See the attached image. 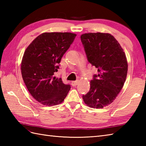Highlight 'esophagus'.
I'll return each mask as SVG.
<instances>
[{
    "label": "esophagus",
    "instance_id": "34e87169",
    "mask_svg": "<svg viewBox=\"0 0 146 146\" xmlns=\"http://www.w3.org/2000/svg\"><path fill=\"white\" fill-rule=\"evenodd\" d=\"M78 80H76V81H73L71 82V85L73 86H75L77 85V84H78Z\"/></svg>",
    "mask_w": 146,
    "mask_h": 146
}]
</instances>
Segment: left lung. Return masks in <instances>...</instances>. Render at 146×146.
Wrapping results in <instances>:
<instances>
[{
    "label": "left lung",
    "instance_id": "left-lung-1",
    "mask_svg": "<svg viewBox=\"0 0 146 146\" xmlns=\"http://www.w3.org/2000/svg\"><path fill=\"white\" fill-rule=\"evenodd\" d=\"M87 60L98 69L90 89L83 95L91 108H102L112 103L122 90L127 74L125 54L115 38L108 33H86L81 36Z\"/></svg>",
    "mask_w": 146,
    "mask_h": 146
}]
</instances>
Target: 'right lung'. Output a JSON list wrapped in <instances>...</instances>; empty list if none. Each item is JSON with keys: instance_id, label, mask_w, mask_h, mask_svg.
<instances>
[{"instance_id": "add662e5", "label": "right lung", "mask_w": 146, "mask_h": 146, "mask_svg": "<svg viewBox=\"0 0 146 146\" xmlns=\"http://www.w3.org/2000/svg\"><path fill=\"white\" fill-rule=\"evenodd\" d=\"M76 35L71 33H44L38 36L24 52L21 73L33 97L44 105L61 104L71 86L54 76L63 56Z\"/></svg>"}]
</instances>
